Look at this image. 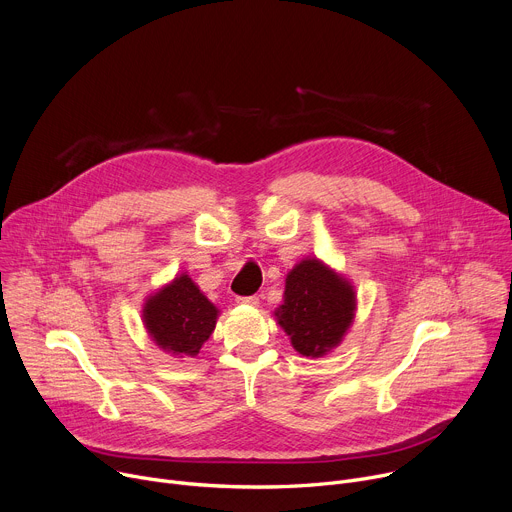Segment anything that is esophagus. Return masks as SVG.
Here are the masks:
<instances>
[{
	"label": "esophagus",
	"instance_id": "obj_1",
	"mask_svg": "<svg viewBox=\"0 0 512 512\" xmlns=\"http://www.w3.org/2000/svg\"><path fill=\"white\" fill-rule=\"evenodd\" d=\"M239 304H245V306H257L259 304V296H245V298H237Z\"/></svg>",
	"mask_w": 512,
	"mask_h": 512
}]
</instances>
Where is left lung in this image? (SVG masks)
Wrapping results in <instances>:
<instances>
[{
    "label": "left lung",
    "mask_w": 512,
    "mask_h": 512,
    "mask_svg": "<svg viewBox=\"0 0 512 512\" xmlns=\"http://www.w3.org/2000/svg\"><path fill=\"white\" fill-rule=\"evenodd\" d=\"M352 285L322 265L304 259L287 273L277 322L304 356H322L340 344L354 316Z\"/></svg>",
    "instance_id": "1"
}]
</instances>
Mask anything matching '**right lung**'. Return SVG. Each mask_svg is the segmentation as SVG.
Masks as SVG:
<instances>
[{"label": "right lung", "mask_w": 512, "mask_h": 512, "mask_svg": "<svg viewBox=\"0 0 512 512\" xmlns=\"http://www.w3.org/2000/svg\"><path fill=\"white\" fill-rule=\"evenodd\" d=\"M218 310L188 275L176 277L145 302L143 322L156 344L172 354L196 356L214 330Z\"/></svg>", "instance_id": "add662e5"}]
</instances>
